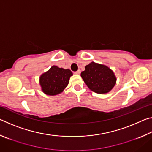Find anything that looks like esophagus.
Returning <instances> with one entry per match:
<instances>
[{
  "label": "esophagus",
  "instance_id": "obj_1",
  "mask_svg": "<svg viewBox=\"0 0 152 152\" xmlns=\"http://www.w3.org/2000/svg\"><path fill=\"white\" fill-rule=\"evenodd\" d=\"M80 72H81L80 70H78V71L75 72H74V74H80Z\"/></svg>",
  "mask_w": 152,
  "mask_h": 152
}]
</instances>
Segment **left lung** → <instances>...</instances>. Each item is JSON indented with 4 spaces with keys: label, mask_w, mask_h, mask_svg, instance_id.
<instances>
[{
    "label": "left lung",
    "mask_w": 152,
    "mask_h": 152,
    "mask_svg": "<svg viewBox=\"0 0 152 152\" xmlns=\"http://www.w3.org/2000/svg\"><path fill=\"white\" fill-rule=\"evenodd\" d=\"M80 76L90 90L98 94L109 92L116 84L117 78L113 71L103 64L94 61L85 66Z\"/></svg>",
    "instance_id": "obj_1"
}]
</instances>
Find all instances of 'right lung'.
Masks as SVG:
<instances>
[{
  "label": "right lung",
  "mask_w": 152,
  "mask_h": 152,
  "mask_svg": "<svg viewBox=\"0 0 152 152\" xmlns=\"http://www.w3.org/2000/svg\"><path fill=\"white\" fill-rule=\"evenodd\" d=\"M73 75L69 69L51 67L39 77V84L42 92L50 96H55L62 92L68 85L70 77Z\"/></svg>",
  "instance_id": "right-lung-1"
}]
</instances>
